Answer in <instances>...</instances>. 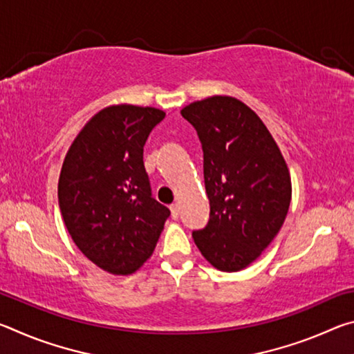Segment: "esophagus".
<instances>
[{
    "label": "esophagus",
    "mask_w": 354,
    "mask_h": 354,
    "mask_svg": "<svg viewBox=\"0 0 354 354\" xmlns=\"http://www.w3.org/2000/svg\"><path fill=\"white\" fill-rule=\"evenodd\" d=\"M170 211H171V217L173 218H178L179 217V206H178V203H173V205H170Z\"/></svg>",
    "instance_id": "esophagus-1"
}]
</instances>
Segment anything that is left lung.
Masks as SVG:
<instances>
[{
	"instance_id": "8db88e82",
	"label": "left lung",
	"mask_w": 354,
	"mask_h": 354,
	"mask_svg": "<svg viewBox=\"0 0 354 354\" xmlns=\"http://www.w3.org/2000/svg\"><path fill=\"white\" fill-rule=\"evenodd\" d=\"M181 115L203 147L209 221L194 231L201 254L221 272L256 261L283 226L292 198L287 164L262 120L232 97H209Z\"/></svg>"
}]
</instances>
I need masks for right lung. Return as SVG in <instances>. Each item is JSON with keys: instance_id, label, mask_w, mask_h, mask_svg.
I'll return each instance as SVG.
<instances>
[{"instance_id": "1", "label": "right lung", "mask_w": 354, "mask_h": 354, "mask_svg": "<svg viewBox=\"0 0 354 354\" xmlns=\"http://www.w3.org/2000/svg\"><path fill=\"white\" fill-rule=\"evenodd\" d=\"M165 112L109 106L71 143L59 176L64 223L82 254L112 274H131L153 254L169 207L151 195L143 147Z\"/></svg>"}]
</instances>
